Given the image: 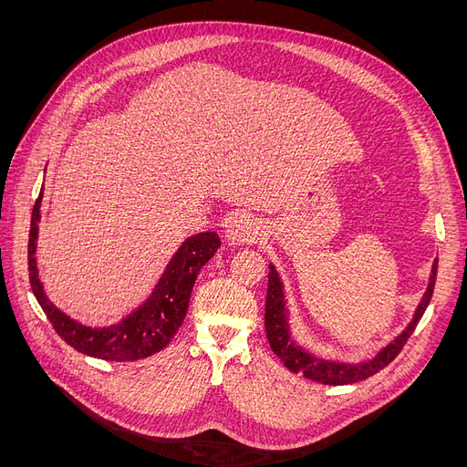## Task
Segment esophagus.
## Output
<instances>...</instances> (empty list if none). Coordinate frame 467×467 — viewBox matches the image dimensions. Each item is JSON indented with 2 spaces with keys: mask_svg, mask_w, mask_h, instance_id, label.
I'll return each instance as SVG.
<instances>
[{
  "mask_svg": "<svg viewBox=\"0 0 467 467\" xmlns=\"http://www.w3.org/2000/svg\"><path fill=\"white\" fill-rule=\"evenodd\" d=\"M227 238L231 244H252L259 238V227L254 219L240 215L231 223L227 231Z\"/></svg>",
  "mask_w": 467,
  "mask_h": 467,
  "instance_id": "obj_1",
  "label": "esophagus"
}]
</instances>
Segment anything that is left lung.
I'll return each instance as SVG.
<instances>
[{"instance_id": "obj_1", "label": "left lung", "mask_w": 467, "mask_h": 467, "mask_svg": "<svg viewBox=\"0 0 467 467\" xmlns=\"http://www.w3.org/2000/svg\"><path fill=\"white\" fill-rule=\"evenodd\" d=\"M268 268H271V273H268V287H266V301H265V331H266L268 345H271L273 352L280 358V361L287 367L289 371H293L296 375L299 373L305 379L329 384V386H340V384H352V382L365 380V379L373 377L375 373H379L380 369H384L388 363L396 359V356L403 350L405 342L409 340V337L412 335L416 326H419L426 306L430 305V299L433 296L435 276H437V261H433L428 289L424 293L419 308H416L412 322L394 342H391V345H388L384 350H380L377 354V358H373L371 361L359 363V365H347V363L326 361V359H320L316 356H310L308 352H305L301 347H297L296 342H293V338L289 335L287 320H285L282 284L275 271V266L271 265Z\"/></svg>"}]
</instances>
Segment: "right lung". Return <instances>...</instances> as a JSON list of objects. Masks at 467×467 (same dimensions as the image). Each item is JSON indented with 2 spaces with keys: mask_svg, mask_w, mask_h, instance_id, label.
<instances>
[{
  "mask_svg": "<svg viewBox=\"0 0 467 467\" xmlns=\"http://www.w3.org/2000/svg\"><path fill=\"white\" fill-rule=\"evenodd\" d=\"M39 204L41 192L32 210V227L28 238L30 285L39 306L60 338L78 352L106 361H134L161 352L182 327L196 275L221 246L219 236L215 233H201L187 238L176 255L171 257L150 299L120 324L104 329H92L73 322L43 293L34 255Z\"/></svg>",
  "mask_w": 467,
  "mask_h": 467,
  "instance_id": "1",
  "label": "right lung"
}]
</instances>
